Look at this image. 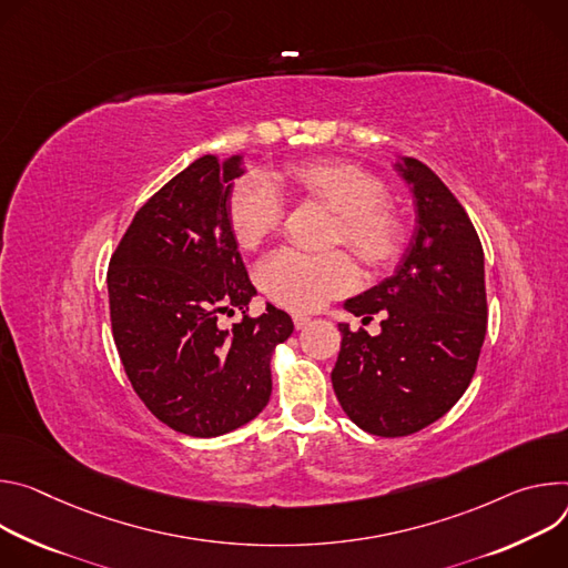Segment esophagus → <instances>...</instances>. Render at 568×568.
I'll use <instances>...</instances> for the list:
<instances>
[{
	"label": "esophagus",
	"mask_w": 568,
	"mask_h": 568,
	"mask_svg": "<svg viewBox=\"0 0 568 568\" xmlns=\"http://www.w3.org/2000/svg\"><path fill=\"white\" fill-rule=\"evenodd\" d=\"M293 323H295V327H297V329H304V327L311 323V318H308V316H304V313H295V316H293Z\"/></svg>",
	"instance_id": "obj_1"
}]
</instances>
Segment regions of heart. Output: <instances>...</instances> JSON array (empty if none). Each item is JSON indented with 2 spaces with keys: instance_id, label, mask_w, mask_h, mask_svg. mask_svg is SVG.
Here are the masks:
<instances>
[{
  "instance_id": "heart-1",
  "label": "heart",
  "mask_w": 568,
  "mask_h": 568,
  "mask_svg": "<svg viewBox=\"0 0 568 568\" xmlns=\"http://www.w3.org/2000/svg\"><path fill=\"white\" fill-rule=\"evenodd\" d=\"M277 180L334 212L332 243L352 247L363 264L382 268L402 255L404 221L386 203V184L365 169L341 160H308L288 164ZM227 221L243 250H255L280 227L282 199L264 173H252L236 184ZM257 282L277 304L311 311L349 291L356 284V266L343 250L318 257L277 250L260 266Z\"/></svg>"
}]
</instances>
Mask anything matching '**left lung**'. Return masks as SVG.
Masks as SVG:
<instances>
[{"instance_id": "8db88e82", "label": "left lung", "mask_w": 568, "mask_h": 568, "mask_svg": "<svg viewBox=\"0 0 568 568\" xmlns=\"http://www.w3.org/2000/svg\"><path fill=\"white\" fill-rule=\"evenodd\" d=\"M417 227L395 275L345 302L354 316L384 311L382 334H343L334 393L347 417L382 437H404L443 417L467 390L487 329L485 257L458 199L426 164L402 158Z\"/></svg>"}]
</instances>
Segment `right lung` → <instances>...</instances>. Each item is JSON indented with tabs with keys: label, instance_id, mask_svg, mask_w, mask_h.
Returning a JSON list of instances; mask_svg holds the SVG:
<instances>
[{
	"label": "right lung",
	"instance_id": "obj_1",
	"mask_svg": "<svg viewBox=\"0 0 568 568\" xmlns=\"http://www.w3.org/2000/svg\"><path fill=\"white\" fill-rule=\"evenodd\" d=\"M241 155H203L135 214L108 268L112 336L138 397L166 426L216 437L255 419L271 399V358L293 334L286 311L257 295L227 221ZM239 307L230 331L217 313Z\"/></svg>",
	"mask_w": 568,
	"mask_h": 568
}]
</instances>
